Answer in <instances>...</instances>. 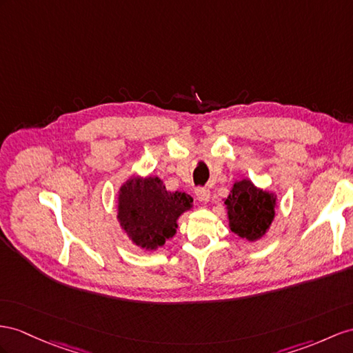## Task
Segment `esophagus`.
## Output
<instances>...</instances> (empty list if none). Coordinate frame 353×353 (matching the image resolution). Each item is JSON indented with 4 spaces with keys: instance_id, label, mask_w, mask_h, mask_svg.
<instances>
[{
    "instance_id": "esophagus-1",
    "label": "esophagus",
    "mask_w": 353,
    "mask_h": 353,
    "mask_svg": "<svg viewBox=\"0 0 353 353\" xmlns=\"http://www.w3.org/2000/svg\"><path fill=\"white\" fill-rule=\"evenodd\" d=\"M195 195H196L198 200L203 201V203H207V201L210 200V191H209V188H203V186L196 188V189H195Z\"/></svg>"
}]
</instances>
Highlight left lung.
Here are the masks:
<instances>
[{"label":"left lung","instance_id":"1","mask_svg":"<svg viewBox=\"0 0 353 353\" xmlns=\"http://www.w3.org/2000/svg\"><path fill=\"white\" fill-rule=\"evenodd\" d=\"M225 204L231 231L250 241L263 237L274 218L273 195L255 188L249 180L234 183Z\"/></svg>","mask_w":353,"mask_h":353}]
</instances>
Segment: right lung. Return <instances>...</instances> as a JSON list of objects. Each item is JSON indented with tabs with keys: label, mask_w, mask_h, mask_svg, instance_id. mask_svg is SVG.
<instances>
[{
	"label": "right lung",
	"mask_w": 353,
	"mask_h": 353,
	"mask_svg": "<svg viewBox=\"0 0 353 353\" xmlns=\"http://www.w3.org/2000/svg\"><path fill=\"white\" fill-rule=\"evenodd\" d=\"M191 207V196L168 192L159 177H134L121 188L117 218L135 245L152 250L174 236L177 218Z\"/></svg>",
	"instance_id": "add662e5"
}]
</instances>
